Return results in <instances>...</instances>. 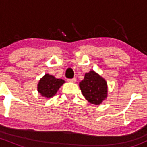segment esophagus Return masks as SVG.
I'll use <instances>...</instances> for the list:
<instances>
[{"label":"esophagus","mask_w":147,"mask_h":147,"mask_svg":"<svg viewBox=\"0 0 147 147\" xmlns=\"http://www.w3.org/2000/svg\"><path fill=\"white\" fill-rule=\"evenodd\" d=\"M67 81L69 82H76L77 80H76V78H72V79H68Z\"/></svg>","instance_id":"obj_1"}]
</instances>
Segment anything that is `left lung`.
Masks as SVG:
<instances>
[{
  "mask_svg": "<svg viewBox=\"0 0 147 147\" xmlns=\"http://www.w3.org/2000/svg\"><path fill=\"white\" fill-rule=\"evenodd\" d=\"M79 86L84 98L93 105H100L107 97V82L94 70L85 74Z\"/></svg>",
  "mask_w": 147,
  "mask_h": 147,
  "instance_id": "obj_1",
  "label": "left lung"
}]
</instances>
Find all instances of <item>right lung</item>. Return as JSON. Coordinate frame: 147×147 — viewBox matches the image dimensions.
Wrapping results in <instances>:
<instances>
[{
  "instance_id": "right-lung-1",
  "label": "right lung",
  "mask_w": 147,
  "mask_h": 147,
  "mask_svg": "<svg viewBox=\"0 0 147 147\" xmlns=\"http://www.w3.org/2000/svg\"><path fill=\"white\" fill-rule=\"evenodd\" d=\"M65 82L64 80L57 79L53 75L45 74L38 82V92L45 98H51L55 95L57 90Z\"/></svg>"
}]
</instances>
